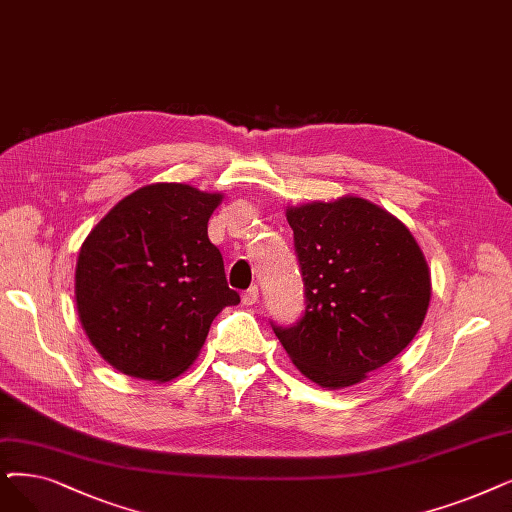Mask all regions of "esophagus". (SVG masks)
<instances>
[{
	"label": "esophagus",
	"instance_id": "34e87169",
	"mask_svg": "<svg viewBox=\"0 0 512 512\" xmlns=\"http://www.w3.org/2000/svg\"><path fill=\"white\" fill-rule=\"evenodd\" d=\"M241 302L248 304V306H252V304L258 302V288H256V285H252L250 290H245V292L241 294Z\"/></svg>",
	"mask_w": 512,
	"mask_h": 512
}]
</instances>
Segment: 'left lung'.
I'll list each match as a JSON object with an SVG mask.
<instances>
[{"label": "left lung", "instance_id": "1", "mask_svg": "<svg viewBox=\"0 0 512 512\" xmlns=\"http://www.w3.org/2000/svg\"><path fill=\"white\" fill-rule=\"evenodd\" d=\"M304 281V315L273 332L323 388L353 386L414 340L431 271L414 235L376 203L346 195L288 208Z\"/></svg>", "mask_w": 512, "mask_h": 512}]
</instances>
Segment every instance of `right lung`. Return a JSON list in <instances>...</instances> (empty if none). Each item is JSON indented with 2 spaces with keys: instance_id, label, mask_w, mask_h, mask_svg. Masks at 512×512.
<instances>
[{
  "instance_id": "add662e5",
  "label": "right lung",
  "mask_w": 512,
  "mask_h": 512,
  "mask_svg": "<svg viewBox=\"0 0 512 512\" xmlns=\"http://www.w3.org/2000/svg\"><path fill=\"white\" fill-rule=\"evenodd\" d=\"M222 201L180 182L121 199L86 237L75 269L79 321L121 374L168 382L197 359L214 317L239 304L208 220Z\"/></svg>"
}]
</instances>
